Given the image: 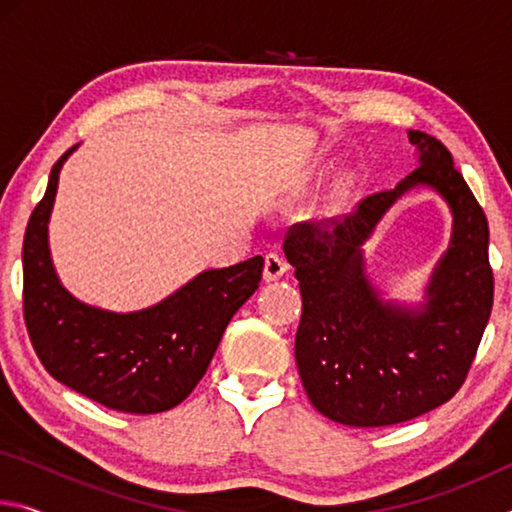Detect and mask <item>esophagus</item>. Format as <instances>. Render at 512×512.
<instances>
[{
	"label": "esophagus",
	"mask_w": 512,
	"mask_h": 512,
	"mask_svg": "<svg viewBox=\"0 0 512 512\" xmlns=\"http://www.w3.org/2000/svg\"><path fill=\"white\" fill-rule=\"evenodd\" d=\"M289 264L284 262V259L277 255V253H268L264 257V280L266 282H273V280H280V277L287 273Z\"/></svg>",
	"instance_id": "1"
}]
</instances>
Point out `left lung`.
<instances>
[{
  "label": "left lung",
  "instance_id": "left-lung-1",
  "mask_svg": "<svg viewBox=\"0 0 512 512\" xmlns=\"http://www.w3.org/2000/svg\"><path fill=\"white\" fill-rule=\"evenodd\" d=\"M409 142L420 167L393 189L366 196L357 212L332 225H291L284 239L302 293V386L325 418L348 427H388L452 400L492 311L488 219L443 142L422 131H409ZM420 184L446 198L455 230L428 300L413 310L378 298L360 246L387 207Z\"/></svg>",
  "mask_w": 512,
  "mask_h": 512
}]
</instances>
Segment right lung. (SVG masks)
Instances as JSON below:
<instances>
[{
	"mask_svg": "<svg viewBox=\"0 0 512 512\" xmlns=\"http://www.w3.org/2000/svg\"><path fill=\"white\" fill-rule=\"evenodd\" d=\"M76 146L51 169L47 192L24 235L22 300L29 339L49 375L72 391L121 413L169 411L203 379L230 318L259 287L264 259L257 255L203 271L142 311L117 314L76 300L60 284L49 255L58 173Z\"/></svg>",
	"mask_w": 512,
	"mask_h": 512,
	"instance_id": "obj_1",
	"label": "right lung"
}]
</instances>
